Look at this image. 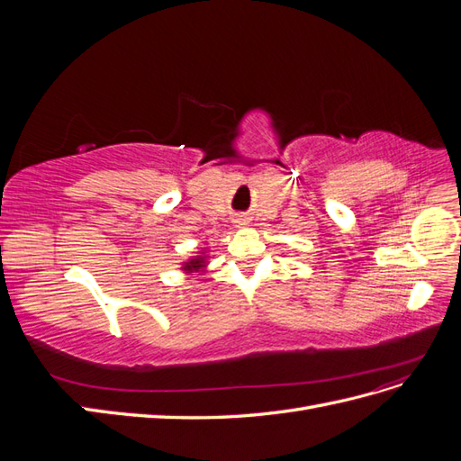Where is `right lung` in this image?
<instances>
[{
    "label": "right lung",
    "instance_id": "right-lung-1",
    "mask_svg": "<svg viewBox=\"0 0 461 461\" xmlns=\"http://www.w3.org/2000/svg\"><path fill=\"white\" fill-rule=\"evenodd\" d=\"M203 267H205V256H196V258H192L190 261H186L183 269L192 273V271H200Z\"/></svg>",
    "mask_w": 461,
    "mask_h": 461
}]
</instances>
